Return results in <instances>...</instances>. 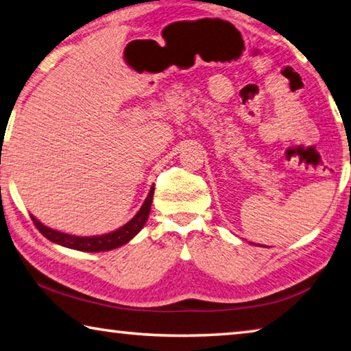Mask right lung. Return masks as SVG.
I'll return each mask as SVG.
<instances>
[{"label":"right lung","mask_w":351,"mask_h":351,"mask_svg":"<svg viewBox=\"0 0 351 351\" xmlns=\"http://www.w3.org/2000/svg\"><path fill=\"white\" fill-rule=\"evenodd\" d=\"M154 187L150 189V193L147 195V198L142 204L138 213L130 219L127 224H123L122 228L112 230L110 234L105 235H96V237H75L69 234H63L60 230H54L47 226L41 224L37 218L32 217V221L41 234H43L47 240L52 243H57V245H62L64 247L75 249V251H83V252H104V251H111V249H116L119 246L125 245L133 237L139 232V230L144 228V224L148 218V213L152 209V199H153Z\"/></svg>","instance_id":"add662e5"}]
</instances>
